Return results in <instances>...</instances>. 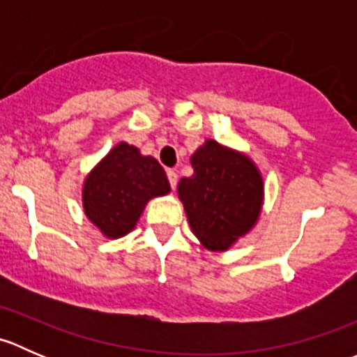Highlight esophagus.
I'll return each instance as SVG.
<instances>
[{"instance_id":"34e87169","label":"esophagus","mask_w":357,"mask_h":357,"mask_svg":"<svg viewBox=\"0 0 357 357\" xmlns=\"http://www.w3.org/2000/svg\"><path fill=\"white\" fill-rule=\"evenodd\" d=\"M167 179H169V185H171V188L174 190L176 185H178V174H176V171L169 169V171H167Z\"/></svg>"}]
</instances>
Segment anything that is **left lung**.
Segmentation results:
<instances>
[{"mask_svg": "<svg viewBox=\"0 0 357 357\" xmlns=\"http://www.w3.org/2000/svg\"><path fill=\"white\" fill-rule=\"evenodd\" d=\"M192 165L193 176L178 185L192 231L208 250H228L261 214V172L247 155L214 139L193 153Z\"/></svg>", "mask_w": 357, "mask_h": 357, "instance_id": "obj_1", "label": "left lung"}]
</instances>
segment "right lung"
<instances>
[{"mask_svg":"<svg viewBox=\"0 0 357 357\" xmlns=\"http://www.w3.org/2000/svg\"><path fill=\"white\" fill-rule=\"evenodd\" d=\"M169 190L164 167L155 158L119 143L86 178L82 205L107 238H121L135 228L146 202L167 195Z\"/></svg>","mask_w":357,"mask_h":357,"instance_id":"add662e5","label":"right lung"}]
</instances>
